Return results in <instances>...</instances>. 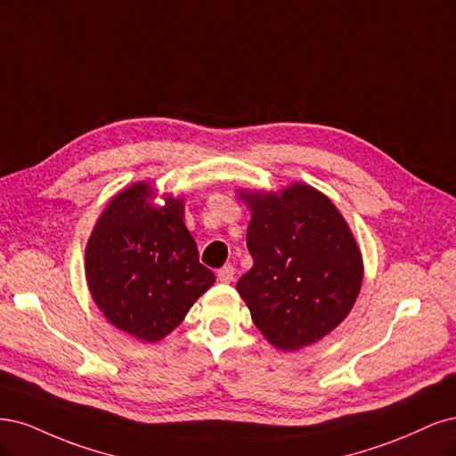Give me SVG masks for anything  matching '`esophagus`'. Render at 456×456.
Here are the masks:
<instances>
[{
    "label": "esophagus",
    "instance_id": "34e87169",
    "mask_svg": "<svg viewBox=\"0 0 456 456\" xmlns=\"http://www.w3.org/2000/svg\"><path fill=\"white\" fill-rule=\"evenodd\" d=\"M232 278H234V269H232L231 265H227V267L217 271V281L222 282V284H229V282L232 281Z\"/></svg>",
    "mask_w": 456,
    "mask_h": 456
}]
</instances>
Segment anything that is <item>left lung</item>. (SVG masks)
Instances as JSON below:
<instances>
[{
	"instance_id": "1",
	"label": "left lung",
	"mask_w": 456,
	"mask_h": 456,
	"mask_svg": "<svg viewBox=\"0 0 456 456\" xmlns=\"http://www.w3.org/2000/svg\"><path fill=\"white\" fill-rule=\"evenodd\" d=\"M252 212L246 244L254 267L237 282L254 324L281 350L318 343L360 296L363 261L346 219L313 185L239 189Z\"/></svg>"
}]
</instances>
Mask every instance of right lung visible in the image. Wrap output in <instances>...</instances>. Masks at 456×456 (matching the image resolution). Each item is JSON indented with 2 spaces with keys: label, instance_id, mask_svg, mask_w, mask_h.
Segmentation results:
<instances>
[{
  "label": "right lung",
  "instance_id": "right-lung-1",
  "mask_svg": "<svg viewBox=\"0 0 456 456\" xmlns=\"http://www.w3.org/2000/svg\"><path fill=\"white\" fill-rule=\"evenodd\" d=\"M150 182L119 191L85 248L91 296L111 326L145 343L178 328L216 276L199 263L183 224L185 197L163 193Z\"/></svg>",
  "mask_w": 456,
  "mask_h": 456
}]
</instances>
